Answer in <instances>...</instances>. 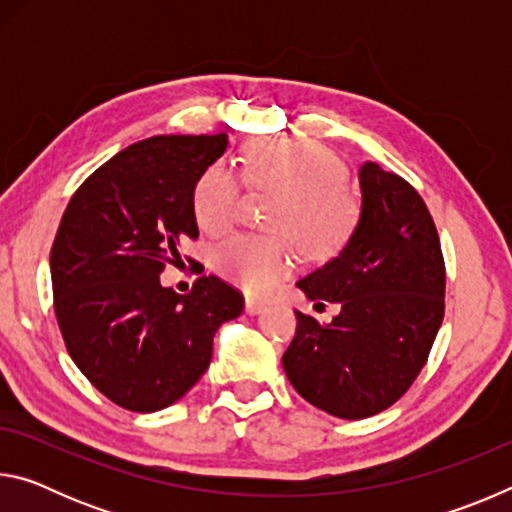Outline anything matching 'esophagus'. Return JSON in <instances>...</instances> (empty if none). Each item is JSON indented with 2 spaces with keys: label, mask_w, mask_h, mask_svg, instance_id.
I'll list each match as a JSON object with an SVG mask.
<instances>
[{
  "label": "esophagus",
  "mask_w": 512,
  "mask_h": 512,
  "mask_svg": "<svg viewBox=\"0 0 512 512\" xmlns=\"http://www.w3.org/2000/svg\"><path fill=\"white\" fill-rule=\"evenodd\" d=\"M264 309H266V302L255 300V298H246V314L255 316V314H262Z\"/></svg>",
  "instance_id": "esophagus-1"
}]
</instances>
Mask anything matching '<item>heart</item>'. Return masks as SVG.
<instances>
[{
  "instance_id": "b5f03b06",
  "label": "heart",
  "mask_w": 512,
  "mask_h": 512,
  "mask_svg": "<svg viewBox=\"0 0 512 512\" xmlns=\"http://www.w3.org/2000/svg\"><path fill=\"white\" fill-rule=\"evenodd\" d=\"M339 155L311 140H262L246 153L244 178L259 192L280 196L271 230L291 235L309 255H329L343 246L357 221V203L343 183ZM241 180L216 162L194 187V216L210 235L225 232L237 219ZM214 264L228 280L250 293H268L296 266L287 237L237 235L216 248Z\"/></svg>"
}]
</instances>
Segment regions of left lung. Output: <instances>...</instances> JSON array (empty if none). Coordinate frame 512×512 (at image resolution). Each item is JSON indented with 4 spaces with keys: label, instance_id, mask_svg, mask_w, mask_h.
<instances>
[{
    "label": "left lung",
    "instance_id": "1",
    "mask_svg": "<svg viewBox=\"0 0 512 512\" xmlns=\"http://www.w3.org/2000/svg\"><path fill=\"white\" fill-rule=\"evenodd\" d=\"M361 210L341 253L302 277L309 300L341 305L332 323L298 314L282 366L316 409L370 418L409 391L445 314V262L420 194L377 162L359 167Z\"/></svg>",
    "mask_w": 512,
    "mask_h": 512
}]
</instances>
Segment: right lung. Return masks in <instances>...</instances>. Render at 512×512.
Here are the masks:
<instances>
[{"mask_svg": "<svg viewBox=\"0 0 512 512\" xmlns=\"http://www.w3.org/2000/svg\"><path fill=\"white\" fill-rule=\"evenodd\" d=\"M228 135H155L119 151L76 189L51 248V284L69 357L110 402L153 413L178 402L212 359V339L244 311L237 289L198 277L162 287L198 239L194 187Z\"/></svg>", "mask_w": 512, "mask_h": 512, "instance_id": "1", "label": "right lung"}]
</instances>
